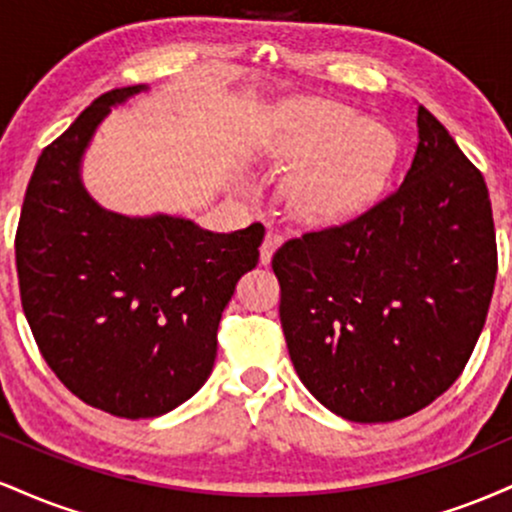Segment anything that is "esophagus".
<instances>
[{"label":"esophagus","mask_w":512,"mask_h":512,"mask_svg":"<svg viewBox=\"0 0 512 512\" xmlns=\"http://www.w3.org/2000/svg\"><path fill=\"white\" fill-rule=\"evenodd\" d=\"M281 243H284V238H281L279 233L267 231V236H264L262 245H260V262H262V264H269V262H272V255H274L276 248H279Z\"/></svg>","instance_id":"1"}]
</instances>
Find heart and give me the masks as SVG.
<instances>
[{
    "label": "heart",
    "mask_w": 512,
    "mask_h": 512,
    "mask_svg": "<svg viewBox=\"0 0 512 512\" xmlns=\"http://www.w3.org/2000/svg\"><path fill=\"white\" fill-rule=\"evenodd\" d=\"M274 156L296 166L284 197L298 219L337 223L361 214L380 195L397 161L390 127L363 120L330 101H301L284 110Z\"/></svg>",
    "instance_id": "b5f03b06"
}]
</instances>
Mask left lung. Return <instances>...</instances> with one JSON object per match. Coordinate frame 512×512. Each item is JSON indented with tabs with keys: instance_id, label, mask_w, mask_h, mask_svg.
<instances>
[{
	"instance_id": "1",
	"label": "left lung",
	"mask_w": 512,
	"mask_h": 512,
	"mask_svg": "<svg viewBox=\"0 0 512 512\" xmlns=\"http://www.w3.org/2000/svg\"><path fill=\"white\" fill-rule=\"evenodd\" d=\"M404 182L366 214L286 240L272 269L298 378L356 424L416 414L460 378L496 284L484 175L424 105Z\"/></svg>"
}]
</instances>
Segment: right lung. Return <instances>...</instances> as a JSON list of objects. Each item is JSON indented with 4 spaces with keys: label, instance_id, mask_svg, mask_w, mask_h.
<instances>
[{
    "label": "right lung",
    "instance_id": "obj_1",
    "mask_svg": "<svg viewBox=\"0 0 512 512\" xmlns=\"http://www.w3.org/2000/svg\"><path fill=\"white\" fill-rule=\"evenodd\" d=\"M146 88L103 93L45 146L16 231L40 354L69 392L122 419L166 414L207 383L221 313L264 238L262 223L211 233L180 216L115 214L88 195L81 158L93 134Z\"/></svg>",
    "mask_w": 512,
    "mask_h": 512
}]
</instances>
